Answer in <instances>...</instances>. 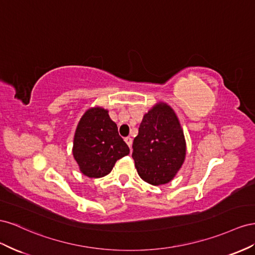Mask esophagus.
I'll return each instance as SVG.
<instances>
[{
    "label": "esophagus",
    "mask_w": 255,
    "mask_h": 255,
    "mask_svg": "<svg viewBox=\"0 0 255 255\" xmlns=\"http://www.w3.org/2000/svg\"><path fill=\"white\" fill-rule=\"evenodd\" d=\"M125 142L127 143L129 148H131V146H132V139H131V137H130V136L125 137Z\"/></svg>",
    "instance_id": "obj_1"
}]
</instances>
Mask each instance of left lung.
Returning <instances> with one entry per match:
<instances>
[{
	"instance_id": "obj_1",
	"label": "left lung",
	"mask_w": 255,
	"mask_h": 255,
	"mask_svg": "<svg viewBox=\"0 0 255 255\" xmlns=\"http://www.w3.org/2000/svg\"><path fill=\"white\" fill-rule=\"evenodd\" d=\"M139 176L160 186L176 176L186 158V140L176 113L165 103H157L143 116L132 145Z\"/></svg>"
}]
</instances>
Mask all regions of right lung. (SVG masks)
I'll list each match as a JSON object with an SVG mask.
<instances>
[{
    "label": "right lung",
    "mask_w": 255,
    "mask_h": 255,
    "mask_svg": "<svg viewBox=\"0 0 255 255\" xmlns=\"http://www.w3.org/2000/svg\"><path fill=\"white\" fill-rule=\"evenodd\" d=\"M128 154V145L119 134L109 111L103 107L87 109L77 125L72 146L80 171L91 178L104 177Z\"/></svg>",
    "instance_id": "right-lung-1"
}]
</instances>
